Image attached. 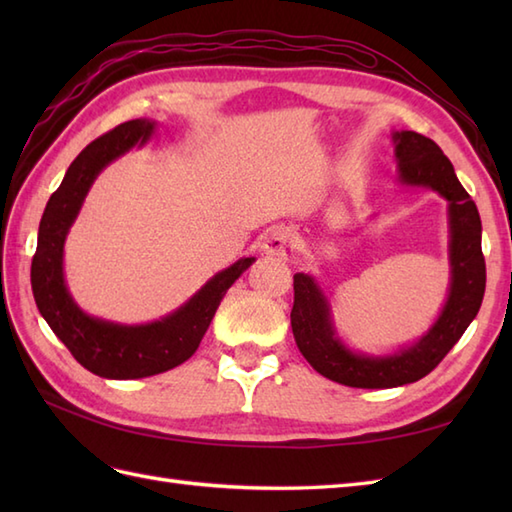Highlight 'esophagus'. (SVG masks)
I'll return each mask as SVG.
<instances>
[{
  "instance_id": "34e87169",
  "label": "esophagus",
  "mask_w": 512,
  "mask_h": 512,
  "mask_svg": "<svg viewBox=\"0 0 512 512\" xmlns=\"http://www.w3.org/2000/svg\"><path fill=\"white\" fill-rule=\"evenodd\" d=\"M290 248V237L284 231V228H268L262 239V250L266 255H275V257H284Z\"/></svg>"
}]
</instances>
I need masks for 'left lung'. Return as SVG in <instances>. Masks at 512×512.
<instances>
[{"label": "left lung", "instance_id": "8db88e82", "mask_svg": "<svg viewBox=\"0 0 512 512\" xmlns=\"http://www.w3.org/2000/svg\"><path fill=\"white\" fill-rule=\"evenodd\" d=\"M391 143L400 187L431 189L449 204V292L420 339L387 354H367L352 350L336 332L332 303L319 281L297 273L290 323L299 352L321 376L347 387L387 389L427 376L477 317L486 288L482 220L451 160L431 138L407 129L391 132Z\"/></svg>", "mask_w": 512, "mask_h": 512}]
</instances>
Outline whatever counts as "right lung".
<instances>
[{"label": "right lung", "instance_id": "add662e5", "mask_svg": "<svg viewBox=\"0 0 512 512\" xmlns=\"http://www.w3.org/2000/svg\"><path fill=\"white\" fill-rule=\"evenodd\" d=\"M156 127L158 123L151 118L127 121L96 138L74 158L41 215L37 253L30 268L32 295L50 330L85 369L112 380L156 376L191 358L226 290L255 262V257L237 259L215 273L180 308L149 323L129 325L92 317L74 301L63 270L70 228L99 173L129 149L143 147L156 134Z\"/></svg>", "mask_w": 512, "mask_h": 512}]
</instances>
